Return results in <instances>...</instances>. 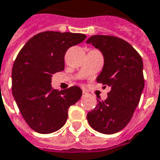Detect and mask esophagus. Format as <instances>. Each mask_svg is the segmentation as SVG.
<instances>
[{"instance_id":"1","label":"esophagus","mask_w":160,"mask_h":160,"mask_svg":"<svg viewBox=\"0 0 160 160\" xmlns=\"http://www.w3.org/2000/svg\"><path fill=\"white\" fill-rule=\"evenodd\" d=\"M87 95H88V93H87V92H85V91L82 92V97H87Z\"/></svg>"}]
</instances>
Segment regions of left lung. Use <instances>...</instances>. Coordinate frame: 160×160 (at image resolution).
I'll list each match as a JSON object with an SVG mask.
<instances>
[{"instance_id":"1","label":"left lung","mask_w":160,"mask_h":160,"mask_svg":"<svg viewBox=\"0 0 160 160\" xmlns=\"http://www.w3.org/2000/svg\"><path fill=\"white\" fill-rule=\"evenodd\" d=\"M87 42L104 56V68L97 81L111 87L107 98L98 101L88 112L87 121L98 132L115 134L127 126L141 99L145 85L142 59L131 44L120 38L94 35Z\"/></svg>"}]
</instances>
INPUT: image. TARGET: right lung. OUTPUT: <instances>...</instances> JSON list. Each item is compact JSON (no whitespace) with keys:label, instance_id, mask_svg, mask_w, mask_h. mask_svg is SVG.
Wrapping results in <instances>:
<instances>
[{"label":"right lung","instance_id":"obj_1","mask_svg":"<svg viewBox=\"0 0 160 160\" xmlns=\"http://www.w3.org/2000/svg\"><path fill=\"white\" fill-rule=\"evenodd\" d=\"M80 33L43 32L27 41L12 69V92L23 118L40 134H50L66 123L68 108L82 95L73 86L58 92L51 87L52 74L64 69L70 47L83 42Z\"/></svg>","mask_w":160,"mask_h":160}]
</instances>
